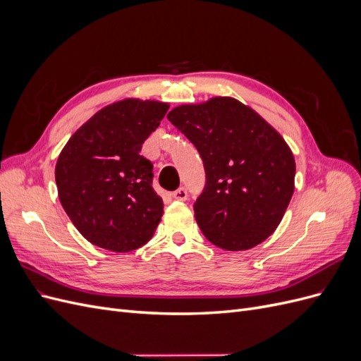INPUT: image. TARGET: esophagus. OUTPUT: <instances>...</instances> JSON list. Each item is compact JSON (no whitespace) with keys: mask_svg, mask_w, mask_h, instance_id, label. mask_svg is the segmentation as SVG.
<instances>
[{"mask_svg":"<svg viewBox=\"0 0 361 361\" xmlns=\"http://www.w3.org/2000/svg\"><path fill=\"white\" fill-rule=\"evenodd\" d=\"M171 197H173L174 200L185 202V200L188 199V192H187V190H185V188H179V190H176V191H173V192H171Z\"/></svg>","mask_w":361,"mask_h":361,"instance_id":"obj_1","label":"esophagus"}]
</instances>
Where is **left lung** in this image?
<instances>
[{
	"label": "left lung",
	"instance_id": "left-lung-1",
	"mask_svg": "<svg viewBox=\"0 0 361 361\" xmlns=\"http://www.w3.org/2000/svg\"><path fill=\"white\" fill-rule=\"evenodd\" d=\"M167 118L203 159L206 187L194 215L207 241L228 251L264 243L295 190V158L285 138L231 96L178 105Z\"/></svg>",
	"mask_w": 361,
	"mask_h": 361
}]
</instances>
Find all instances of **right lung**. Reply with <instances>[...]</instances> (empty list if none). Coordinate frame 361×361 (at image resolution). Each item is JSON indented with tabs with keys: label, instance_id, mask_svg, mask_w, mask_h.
Here are the masks:
<instances>
[{
	"label": "right lung",
	"instance_id": "1",
	"mask_svg": "<svg viewBox=\"0 0 361 361\" xmlns=\"http://www.w3.org/2000/svg\"><path fill=\"white\" fill-rule=\"evenodd\" d=\"M169 108L138 97L113 102L76 129L60 152V203L93 245L126 253L154 236L164 203L152 188L154 166L140 152Z\"/></svg>",
	"mask_w": 361,
	"mask_h": 361
}]
</instances>
